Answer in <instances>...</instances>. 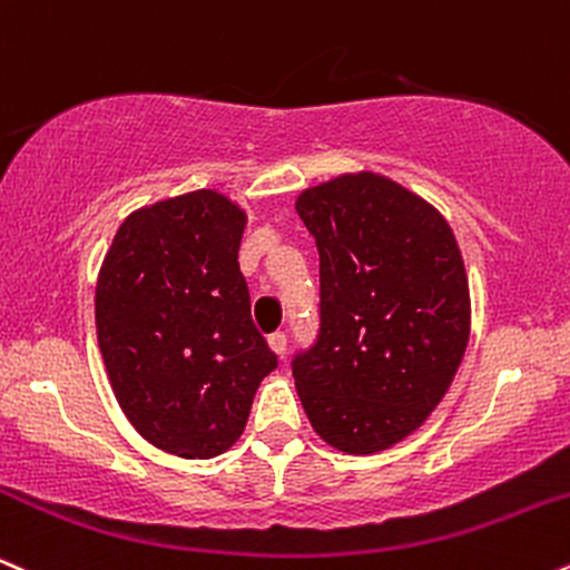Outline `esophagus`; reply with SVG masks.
Here are the masks:
<instances>
[{
	"instance_id": "1",
	"label": "esophagus",
	"mask_w": 570,
	"mask_h": 570,
	"mask_svg": "<svg viewBox=\"0 0 570 570\" xmlns=\"http://www.w3.org/2000/svg\"><path fill=\"white\" fill-rule=\"evenodd\" d=\"M269 350L274 354H279V357H283L285 350H287V336H285V333H272V336H269Z\"/></svg>"
}]
</instances>
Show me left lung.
I'll use <instances>...</instances> for the list:
<instances>
[{"label": "left lung", "instance_id": "1", "mask_svg": "<svg viewBox=\"0 0 570 570\" xmlns=\"http://www.w3.org/2000/svg\"><path fill=\"white\" fill-rule=\"evenodd\" d=\"M320 250V336L293 360L314 432L367 456L430 419L470 341V283L443 213L373 170L298 194Z\"/></svg>", "mask_w": 570, "mask_h": 570}]
</instances>
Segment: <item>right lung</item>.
Instances as JSON below:
<instances>
[{
    "label": "right lung",
    "instance_id": "obj_1",
    "mask_svg": "<svg viewBox=\"0 0 570 570\" xmlns=\"http://www.w3.org/2000/svg\"><path fill=\"white\" fill-rule=\"evenodd\" d=\"M247 213L197 189L132 210L96 285V331L114 397L144 440L180 459L237 443L277 367L239 272Z\"/></svg>",
    "mask_w": 570,
    "mask_h": 570
}]
</instances>
